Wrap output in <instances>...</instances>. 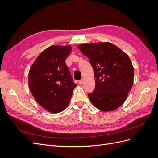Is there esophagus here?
Here are the masks:
<instances>
[{"label": "esophagus", "instance_id": "34e87169", "mask_svg": "<svg viewBox=\"0 0 158 158\" xmlns=\"http://www.w3.org/2000/svg\"><path fill=\"white\" fill-rule=\"evenodd\" d=\"M83 83H84V79H81L80 80H79V82H78V84H79L82 85Z\"/></svg>", "mask_w": 158, "mask_h": 158}]
</instances>
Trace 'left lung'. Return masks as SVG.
<instances>
[{
  "label": "left lung",
  "mask_w": 158,
  "mask_h": 158,
  "mask_svg": "<svg viewBox=\"0 0 158 158\" xmlns=\"http://www.w3.org/2000/svg\"><path fill=\"white\" fill-rule=\"evenodd\" d=\"M78 48L94 69L95 87L88 94L94 106L106 112L121 106L134 82V67L128 55L109 42L84 44Z\"/></svg>",
  "instance_id": "left-lung-1"
}]
</instances>
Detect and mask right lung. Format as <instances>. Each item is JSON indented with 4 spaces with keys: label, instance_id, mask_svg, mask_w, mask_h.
<instances>
[{
    "label": "right lung",
    "instance_id": "add662e5",
    "mask_svg": "<svg viewBox=\"0 0 158 158\" xmlns=\"http://www.w3.org/2000/svg\"><path fill=\"white\" fill-rule=\"evenodd\" d=\"M70 45H52L43 51L31 65L28 76L30 92L47 111L58 113L68 106L76 86L65 60Z\"/></svg>",
    "mask_w": 158,
    "mask_h": 158
}]
</instances>
